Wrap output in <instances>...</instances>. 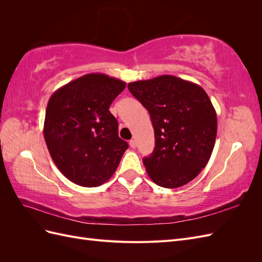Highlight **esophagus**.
Wrapping results in <instances>:
<instances>
[{
    "label": "esophagus",
    "mask_w": 262,
    "mask_h": 262,
    "mask_svg": "<svg viewBox=\"0 0 262 262\" xmlns=\"http://www.w3.org/2000/svg\"><path fill=\"white\" fill-rule=\"evenodd\" d=\"M130 146H131L132 148H136V146H137L136 140H131V141H130Z\"/></svg>",
    "instance_id": "34e87169"
}]
</instances>
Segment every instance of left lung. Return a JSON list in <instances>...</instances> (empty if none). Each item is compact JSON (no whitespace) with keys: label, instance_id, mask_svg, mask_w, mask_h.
Wrapping results in <instances>:
<instances>
[{"label":"left lung","instance_id":"left-lung-1","mask_svg":"<svg viewBox=\"0 0 262 262\" xmlns=\"http://www.w3.org/2000/svg\"><path fill=\"white\" fill-rule=\"evenodd\" d=\"M150 116L155 133L152 155L143 158L157 186L178 188L207 166L215 144L217 118L200 85L173 75L128 84Z\"/></svg>","mask_w":262,"mask_h":262}]
</instances>
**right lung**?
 <instances>
[{"label": "right lung", "mask_w": 262, "mask_h": 262, "mask_svg": "<svg viewBox=\"0 0 262 262\" xmlns=\"http://www.w3.org/2000/svg\"><path fill=\"white\" fill-rule=\"evenodd\" d=\"M125 82L102 73L85 74L55 91L43 123L47 147L59 170L82 187H98L114 175L128 143L118 136L109 112Z\"/></svg>", "instance_id": "1"}]
</instances>
